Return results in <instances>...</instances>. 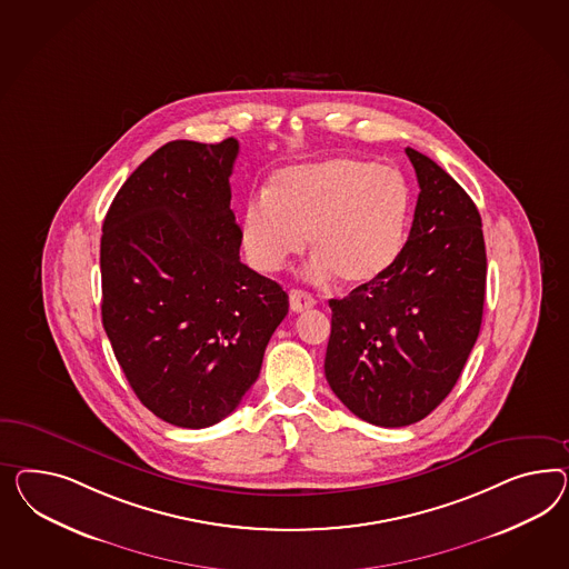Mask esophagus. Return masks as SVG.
Segmentation results:
<instances>
[{"instance_id": "34e87169", "label": "esophagus", "mask_w": 569, "mask_h": 569, "mask_svg": "<svg viewBox=\"0 0 569 569\" xmlns=\"http://www.w3.org/2000/svg\"><path fill=\"white\" fill-rule=\"evenodd\" d=\"M312 307H315V298L310 293L305 292V290H292L290 292V308L293 312H302V310Z\"/></svg>"}]
</instances>
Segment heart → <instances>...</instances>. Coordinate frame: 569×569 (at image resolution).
I'll return each mask as SVG.
<instances>
[{
	"label": "heart",
	"instance_id": "b5f03b06",
	"mask_svg": "<svg viewBox=\"0 0 569 569\" xmlns=\"http://www.w3.org/2000/svg\"><path fill=\"white\" fill-rule=\"evenodd\" d=\"M410 188L400 171L356 157L281 169L267 194L246 202L242 248L261 273H276L308 242V277L346 286L383 277L406 244Z\"/></svg>",
	"mask_w": 569,
	"mask_h": 569
}]
</instances>
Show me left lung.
I'll return each instance as SVG.
<instances>
[{
    "label": "left lung",
    "instance_id": "8db88e82",
    "mask_svg": "<svg viewBox=\"0 0 569 569\" xmlns=\"http://www.w3.org/2000/svg\"><path fill=\"white\" fill-rule=\"evenodd\" d=\"M420 194L398 261L377 281L329 300L325 377L341 403L377 427H408L446 400L477 343L487 252L477 204L446 169L406 149Z\"/></svg>",
    "mask_w": 569,
    "mask_h": 569
}]
</instances>
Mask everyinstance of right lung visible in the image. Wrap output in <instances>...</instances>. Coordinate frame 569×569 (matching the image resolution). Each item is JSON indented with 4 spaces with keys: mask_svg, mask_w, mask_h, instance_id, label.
<instances>
[{
    "mask_svg": "<svg viewBox=\"0 0 569 569\" xmlns=\"http://www.w3.org/2000/svg\"><path fill=\"white\" fill-rule=\"evenodd\" d=\"M240 144L171 140L118 190L101 236V317L137 398L173 427L231 415L259 379L288 293L240 261Z\"/></svg>",
    "mask_w": 569,
    "mask_h": 569,
    "instance_id": "right-lung-1",
    "label": "right lung"
}]
</instances>
